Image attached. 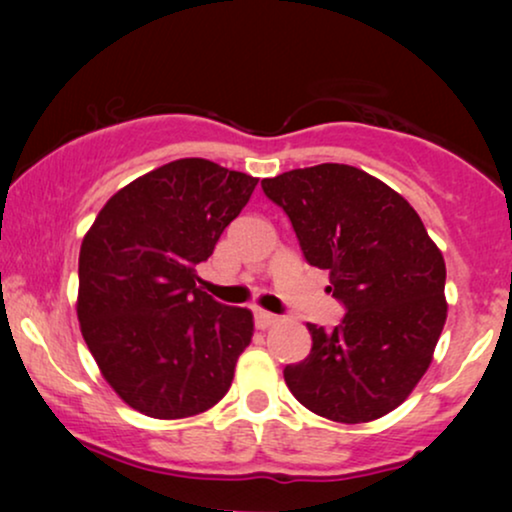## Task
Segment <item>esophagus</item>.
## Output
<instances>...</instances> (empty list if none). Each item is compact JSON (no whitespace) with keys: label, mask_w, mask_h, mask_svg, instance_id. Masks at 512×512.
<instances>
[{"label":"esophagus","mask_w":512,"mask_h":512,"mask_svg":"<svg viewBox=\"0 0 512 512\" xmlns=\"http://www.w3.org/2000/svg\"><path fill=\"white\" fill-rule=\"evenodd\" d=\"M254 319H256V326L261 328V331H265V328H270V326H275L277 321H279L277 314L265 312V310H256L254 312Z\"/></svg>","instance_id":"esophagus-1"}]
</instances>
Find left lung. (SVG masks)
<instances>
[{"instance_id": "left-lung-1", "label": "left lung", "mask_w": 512, "mask_h": 512, "mask_svg": "<svg viewBox=\"0 0 512 512\" xmlns=\"http://www.w3.org/2000/svg\"><path fill=\"white\" fill-rule=\"evenodd\" d=\"M261 186L347 310L333 331L307 324L310 356L284 368L286 387L333 422L387 415L422 380L443 333V254L410 202L359 167H303Z\"/></svg>"}]
</instances>
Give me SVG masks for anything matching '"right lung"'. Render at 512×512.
<instances>
[{"mask_svg":"<svg viewBox=\"0 0 512 512\" xmlns=\"http://www.w3.org/2000/svg\"><path fill=\"white\" fill-rule=\"evenodd\" d=\"M256 184L212 160H172L111 195L83 237V340L111 389L142 415H200L230 389L254 317L198 289L195 265Z\"/></svg>","mask_w":512,"mask_h":512,"instance_id":"1","label":"right lung"}]
</instances>
